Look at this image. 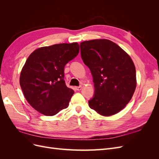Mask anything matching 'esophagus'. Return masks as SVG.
<instances>
[{"instance_id": "34e87169", "label": "esophagus", "mask_w": 159, "mask_h": 159, "mask_svg": "<svg viewBox=\"0 0 159 159\" xmlns=\"http://www.w3.org/2000/svg\"><path fill=\"white\" fill-rule=\"evenodd\" d=\"M81 86H78V87H75V89L78 90V91H80L81 89Z\"/></svg>"}]
</instances>
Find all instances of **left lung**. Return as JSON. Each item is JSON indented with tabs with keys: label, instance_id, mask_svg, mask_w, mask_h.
<instances>
[{
	"label": "left lung",
	"instance_id": "8db88e82",
	"mask_svg": "<svg viewBox=\"0 0 159 159\" xmlns=\"http://www.w3.org/2000/svg\"><path fill=\"white\" fill-rule=\"evenodd\" d=\"M80 50L94 83L89 107L103 116L117 113L129 102L136 88L133 61L121 47L106 39L81 42Z\"/></svg>",
	"mask_w": 159,
	"mask_h": 159
}]
</instances>
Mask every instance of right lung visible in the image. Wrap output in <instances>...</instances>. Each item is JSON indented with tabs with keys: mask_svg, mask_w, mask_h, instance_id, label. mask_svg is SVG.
Wrapping results in <instances>:
<instances>
[{
	"mask_svg": "<svg viewBox=\"0 0 159 159\" xmlns=\"http://www.w3.org/2000/svg\"><path fill=\"white\" fill-rule=\"evenodd\" d=\"M77 42L40 48L28 57L20 84L28 102L38 112L55 115L68 107L74 91L64 80V67L78 56Z\"/></svg>",
	"mask_w": 159,
	"mask_h": 159,
	"instance_id": "right-lung-1",
	"label": "right lung"
}]
</instances>
